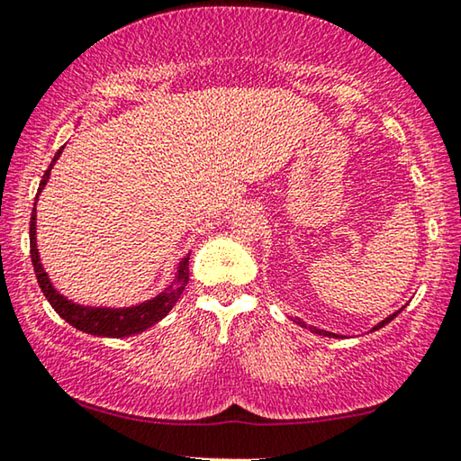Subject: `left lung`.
<instances>
[{"instance_id": "left-lung-1", "label": "left lung", "mask_w": 461, "mask_h": 461, "mask_svg": "<svg viewBox=\"0 0 461 461\" xmlns=\"http://www.w3.org/2000/svg\"><path fill=\"white\" fill-rule=\"evenodd\" d=\"M397 314H400V311L393 312V314H389L387 319H383V321L379 322V325H375V327H373V331H376V329H381V327L387 325V322H389V321H393V319L397 317ZM294 322H298L300 327H304V329H306V322H304V321H300V319H294ZM308 329H311L312 333H319V335H329V338H339V335H335V333H331V331H322V329H317V327H308Z\"/></svg>"}]
</instances>
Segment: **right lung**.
I'll return each instance as SVG.
<instances>
[{
	"instance_id": "right-lung-1",
	"label": "right lung",
	"mask_w": 461,
	"mask_h": 461,
	"mask_svg": "<svg viewBox=\"0 0 461 461\" xmlns=\"http://www.w3.org/2000/svg\"><path fill=\"white\" fill-rule=\"evenodd\" d=\"M61 150H64V147L55 153L51 165L43 174V180L39 184L37 196H34L32 215H31V258H32L34 275H37L41 292H43L47 302L53 306V311L82 333L97 335V338H128V335L147 331L149 327L157 325L161 319L167 317V312L176 306V302L180 300L184 287L188 284L190 252L180 260V263H177L174 281H171L161 294H157L155 298L144 300L136 306H123V308L85 306V304H77V302L68 300L64 294H59L53 287L50 275H47V271L43 269V265H41V257L37 249V201H39V194L45 188L47 180H50L51 169L55 161L59 159Z\"/></svg>"
}]
</instances>
